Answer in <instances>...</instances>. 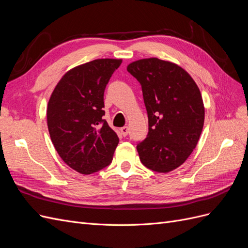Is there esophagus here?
I'll return each mask as SVG.
<instances>
[{
	"label": "esophagus",
	"instance_id": "34e87169",
	"mask_svg": "<svg viewBox=\"0 0 248 248\" xmlns=\"http://www.w3.org/2000/svg\"><path fill=\"white\" fill-rule=\"evenodd\" d=\"M120 130H121V133L123 134V137H126L127 134H128V127L127 126H123Z\"/></svg>",
	"mask_w": 248,
	"mask_h": 248
}]
</instances>
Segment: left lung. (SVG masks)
<instances>
[{"instance_id": "1", "label": "left lung", "mask_w": 248, "mask_h": 248, "mask_svg": "<svg viewBox=\"0 0 248 248\" xmlns=\"http://www.w3.org/2000/svg\"><path fill=\"white\" fill-rule=\"evenodd\" d=\"M141 86L148 134L137 144L144 166L169 172L188 158L204 126L205 108L196 82L181 67L157 58L127 67Z\"/></svg>"}]
</instances>
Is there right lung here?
I'll return each mask as SVG.
<instances>
[{
    "mask_svg": "<svg viewBox=\"0 0 248 248\" xmlns=\"http://www.w3.org/2000/svg\"><path fill=\"white\" fill-rule=\"evenodd\" d=\"M122 60L98 59L67 72L47 106L49 136L63 161L89 175L109 166L119 144L104 116L103 95Z\"/></svg>",
    "mask_w": 248,
    "mask_h": 248,
    "instance_id": "add662e5",
    "label": "right lung"
}]
</instances>
